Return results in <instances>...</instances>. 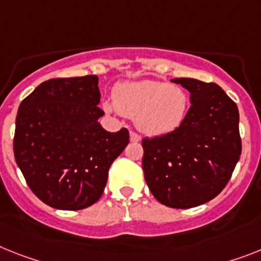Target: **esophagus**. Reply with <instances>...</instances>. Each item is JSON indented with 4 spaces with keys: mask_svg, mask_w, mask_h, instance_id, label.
Returning a JSON list of instances; mask_svg holds the SVG:
<instances>
[{
    "mask_svg": "<svg viewBox=\"0 0 261 261\" xmlns=\"http://www.w3.org/2000/svg\"><path fill=\"white\" fill-rule=\"evenodd\" d=\"M130 141L131 142H139L141 141V135L135 133V131H130Z\"/></svg>",
    "mask_w": 261,
    "mask_h": 261,
    "instance_id": "34e87169",
    "label": "esophagus"
}]
</instances>
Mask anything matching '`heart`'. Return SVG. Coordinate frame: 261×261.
Segmentation results:
<instances>
[{
    "instance_id": "heart-1",
    "label": "heart",
    "mask_w": 261,
    "mask_h": 261,
    "mask_svg": "<svg viewBox=\"0 0 261 261\" xmlns=\"http://www.w3.org/2000/svg\"><path fill=\"white\" fill-rule=\"evenodd\" d=\"M190 107V95L183 87L163 81L122 83L114 90L109 111H119L137 119L139 130L148 135H163L176 130Z\"/></svg>"
}]
</instances>
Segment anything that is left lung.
Instances as JSON below:
<instances>
[{
  "instance_id": "1",
  "label": "left lung",
  "mask_w": 261,
  "mask_h": 261,
  "mask_svg": "<svg viewBox=\"0 0 261 261\" xmlns=\"http://www.w3.org/2000/svg\"><path fill=\"white\" fill-rule=\"evenodd\" d=\"M190 91L191 107L176 130L143 138L144 179L158 201L192 208L218 196L242 154L239 110L214 82L175 78Z\"/></svg>"
}]
</instances>
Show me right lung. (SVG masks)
<instances>
[{
  "label": "right lung",
  "instance_id": "obj_1",
  "mask_svg": "<svg viewBox=\"0 0 261 261\" xmlns=\"http://www.w3.org/2000/svg\"><path fill=\"white\" fill-rule=\"evenodd\" d=\"M97 75L53 78L21 102L15 118V162L39 200L76 211L102 196L109 168L124 150L127 128L109 133Z\"/></svg>",
  "mask_w": 261,
  "mask_h": 261
}]
</instances>
